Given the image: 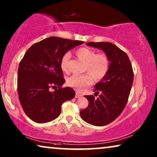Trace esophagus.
<instances>
[{"mask_svg": "<svg viewBox=\"0 0 157 157\" xmlns=\"http://www.w3.org/2000/svg\"><path fill=\"white\" fill-rule=\"evenodd\" d=\"M80 96H81V94L77 93V92H76V95H75V98H78V97H80Z\"/></svg>", "mask_w": 157, "mask_h": 157, "instance_id": "obj_1", "label": "esophagus"}]
</instances>
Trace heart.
<instances>
[{"mask_svg":"<svg viewBox=\"0 0 157 157\" xmlns=\"http://www.w3.org/2000/svg\"><path fill=\"white\" fill-rule=\"evenodd\" d=\"M76 56L85 62V74H74L67 79V83L77 91H82L91 83L92 78L99 81L106 76L110 67V59L104 53H96V51L86 47H81L76 51ZM71 53L66 52L61 59V69L69 71Z\"/></svg>","mask_w":157,"mask_h":157,"instance_id":"b5f03b06","label":"heart"}]
</instances>
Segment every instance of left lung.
<instances>
[{"mask_svg":"<svg viewBox=\"0 0 157 157\" xmlns=\"http://www.w3.org/2000/svg\"><path fill=\"white\" fill-rule=\"evenodd\" d=\"M88 46L101 49L110 59V67L106 76L95 86V96H85L89 106L81 109L80 115L83 121L91 125L101 126L117 119L128 101L134 71L127 54L109 42H90ZM97 95H96L95 94Z\"/></svg>","mask_w":157,"mask_h":157,"instance_id":"8db88e82","label":"left lung"}]
</instances>
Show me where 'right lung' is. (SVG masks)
I'll return each instance as SVG.
<instances>
[{"label": "right lung", "instance_id": "add662e5", "mask_svg": "<svg viewBox=\"0 0 157 157\" xmlns=\"http://www.w3.org/2000/svg\"><path fill=\"white\" fill-rule=\"evenodd\" d=\"M83 43L52 36L32 45L25 52L18 66L17 88L21 106L32 121H53L61 113L62 104L75 96L71 88H62L65 79L61 59ZM51 88L55 90L51 92Z\"/></svg>", "mask_w": 157, "mask_h": 157}]
</instances>
